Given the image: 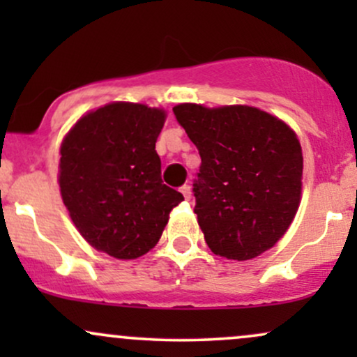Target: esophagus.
Returning a JSON list of instances; mask_svg holds the SVG:
<instances>
[{
	"mask_svg": "<svg viewBox=\"0 0 357 357\" xmlns=\"http://www.w3.org/2000/svg\"><path fill=\"white\" fill-rule=\"evenodd\" d=\"M179 191H181V195L184 196V199H190L191 198V186H190V184H184V186L179 188Z\"/></svg>",
	"mask_w": 357,
	"mask_h": 357,
	"instance_id": "34e87169",
	"label": "esophagus"
}]
</instances>
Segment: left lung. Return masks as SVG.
I'll list each match as a JSON object with an SVG mask.
<instances>
[{
  "label": "left lung",
  "instance_id": "obj_1",
  "mask_svg": "<svg viewBox=\"0 0 357 357\" xmlns=\"http://www.w3.org/2000/svg\"><path fill=\"white\" fill-rule=\"evenodd\" d=\"M173 112L202 158L195 213L211 252L250 260L272 248L301 203L304 159L296 132L248 105L179 104Z\"/></svg>",
  "mask_w": 357,
  "mask_h": 357
}]
</instances>
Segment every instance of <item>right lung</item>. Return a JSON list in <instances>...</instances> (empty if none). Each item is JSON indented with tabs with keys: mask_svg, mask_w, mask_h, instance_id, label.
<instances>
[{
	"mask_svg": "<svg viewBox=\"0 0 357 357\" xmlns=\"http://www.w3.org/2000/svg\"><path fill=\"white\" fill-rule=\"evenodd\" d=\"M166 114L116 104L87 114L60 147V192L80 235L110 257L137 258L161 238L183 195L162 184L155 141Z\"/></svg>",
	"mask_w": 357,
	"mask_h": 357,
	"instance_id": "right-lung-1",
	"label": "right lung"
}]
</instances>
